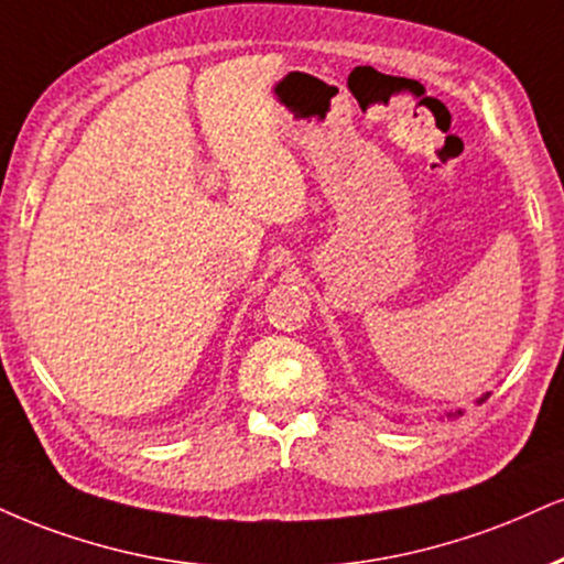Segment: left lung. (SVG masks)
Instances as JSON below:
<instances>
[{"label": "left lung", "mask_w": 564, "mask_h": 564, "mask_svg": "<svg viewBox=\"0 0 564 564\" xmlns=\"http://www.w3.org/2000/svg\"><path fill=\"white\" fill-rule=\"evenodd\" d=\"M486 399H488V393H484V397L478 399V404H484ZM457 415H463V410H454V412H449V415H446V417H457Z\"/></svg>", "instance_id": "8db88e82"}]
</instances>
